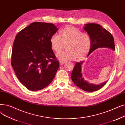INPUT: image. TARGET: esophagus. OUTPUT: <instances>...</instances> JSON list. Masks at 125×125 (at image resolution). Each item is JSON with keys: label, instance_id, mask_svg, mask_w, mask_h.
<instances>
[{"label": "esophagus", "instance_id": "1", "mask_svg": "<svg viewBox=\"0 0 125 125\" xmlns=\"http://www.w3.org/2000/svg\"><path fill=\"white\" fill-rule=\"evenodd\" d=\"M59 63H60V65H63L65 63V62L62 61H60V62H59Z\"/></svg>", "mask_w": 125, "mask_h": 125}]
</instances>
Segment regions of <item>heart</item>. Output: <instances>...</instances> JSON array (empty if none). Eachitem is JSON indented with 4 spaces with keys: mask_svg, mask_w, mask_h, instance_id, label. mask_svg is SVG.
<instances>
[{
    "mask_svg": "<svg viewBox=\"0 0 125 125\" xmlns=\"http://www.w3.org/2000/svg\"><path fill=\"white\" fill-rule=\"evenodd\" d=\"M60 34L61 38L56 34L52 35L50 41L51 48L56 52L61 51L64 44H67V50L56 55L59 60H72L75 58L76 60H81L88 54L91 45V38L88 34L69 26L61 30Z\"/></svg>",
    "mask_w": 125,
    "mask_h": 125,
    "instance_id": "obj_1",
    "label": "heart"
}]
</instances>
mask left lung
<instances>
[{
	"instance_id": "1",
	"label": "left lung",
	"mask_w": 125,
	"mask_h": 125,
	"mask_svg": "<svg viewBox=\"0 0 125 125\" xmlns=\"http://www.w3.org/2000/svg\"><path fill=\"white\" fill-rule=\"evenodd\" d=\"M84 30L89 34L91 41V45L88 56L98 48H106L115 50L114 39L110 33L101 26L95 23L84 24ZM83 61L77 62L71 73V80L77 87L86 92H94L103 87L107 81L100 84L89 83L84 80L82 71V65Z\"/></svg>"
}]
</instances>
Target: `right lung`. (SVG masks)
Here are the masks:
<instances>
[{
	"label": "right lung",
	"instance_id": "right-lung-1",
	"mask_svg": "<svg viewBox=\"0 0 125 125\" xmlns=\"http://www.w3.org/2000/svg\"><path fill=\"white\" fill-rule=\"evenodd\" d=\"M58 30L53 24L33 22L15 37L11 64L18 80L29 90H42L54 80L59 62L50 41Z\"/></svg>",
	"mask_w": 125,
	"mask_h": 125
}]
</instances>
